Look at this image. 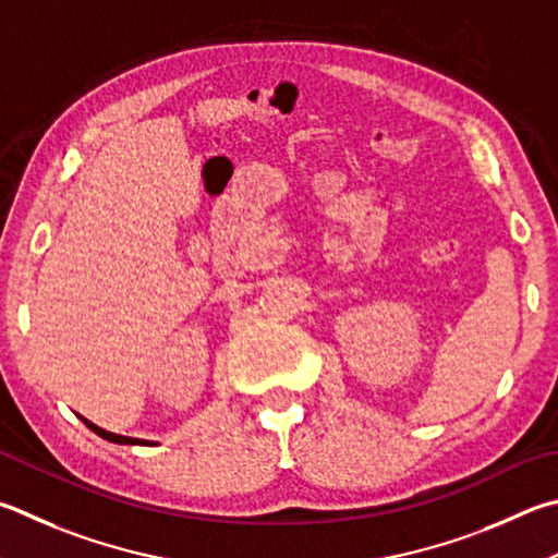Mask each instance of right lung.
<instances>
[{"label": "right lung", "instance_id": "obj_1", "mask_svg": "<svg viewBox=\"0 0 558 558\" xmlns=\"http://www.w3.org/2000/svg\"><path fill=\"white\" fill-rule=\"evenodd\" d=\"M83 420L89 429H93L97 437H102V439H107V441H114V444H148V441H144V439H134V437H121V434H111V432H107V429H102V427H97V424H93L89 420H85V417H80ZM154 444V441H150Z\"/></svg>", "mask_w": 558, "mask_h": 558}]
</instances>
